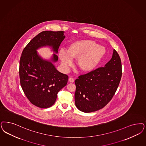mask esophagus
I'll use <instances>...</instances> for the list:
<instances>
[{
  "instance_id": "34e87169",
  "label": "esophagus",
  "mask_w": 146,
  "mask_h": 146,
  "mask_svg": "<svg viewBox=\"0 0 146 146\" xmlns=\"http://www.w3.org/2000/svg\"><path fill=\"white\" fill-rule=\"evenodd\" d=\"M68 80H69L70 82H74V79L73 78H72V77H70V78H69Z\"/></svg>"
}]
</instances>
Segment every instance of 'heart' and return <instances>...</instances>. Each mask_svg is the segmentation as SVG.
I'll use <instances>...</instances> for the list:
<instances>
[{
    "label": "heart",
    "mask_w": 146,
    "mask_h": 146,
    "mask_svg": "<svg viewBox=\"0 0 146 146\" xmlns=\"http://www.w3.org/2000/svg\"><path fill=\"white\" fill-rule=\"evenodd\" d=\"M106 54V50L91 40L75 41L68 46L66 51L61 50L58 53L62 65L67 69L72 64V59H77L76 65L82 72L94 70Z\"/></svg>",
    "instance_id": "1"
}]
</instances>
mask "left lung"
Wrapping results in <instances>:
<instances>
[{
	"label": "left lung",
	"mask_w": 146,
	"mask_h": 146,
	"mask_svg": "<svg viewBox=\"0 0 146 146\" xmlns=\"http://www.w3.org/2000/svg\"><path fill=\"white\" fill-rule=\"evenodd\" d=\"M120 56L115 50L105 67L98 68L79 76L75 80V103L85 113L104 108L114 96L122 76Z\"/></svg>",
	"instance_id": "1"
}]
</instances>
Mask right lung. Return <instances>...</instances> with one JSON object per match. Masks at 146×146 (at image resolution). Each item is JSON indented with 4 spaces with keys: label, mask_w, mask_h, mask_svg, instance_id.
Segmentation results:
<instances>
[{
    "label": "right lung",
    "mask_w": 146,
    "mask_h": 146,
    "mask_svg": "<svg viewBox=\"0 0 146 146\" xmlns=\"http://www.w3.org/2000/svg\"><path fill=\"white\" fill-rule=\"evenodd\" d=\"M65 37L64 31H42L31 40L21 53L20 85L31 103L41 108H49L55 103L58 92L67 85L68 76L56 70L52 62L43 60L36 50L50 46L57 53ZM58 59V55L53 54L52 61Z\"/></svg>",
    "instance_id": "right-lung-1"
}]
</instances>
